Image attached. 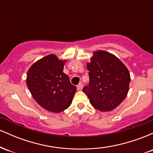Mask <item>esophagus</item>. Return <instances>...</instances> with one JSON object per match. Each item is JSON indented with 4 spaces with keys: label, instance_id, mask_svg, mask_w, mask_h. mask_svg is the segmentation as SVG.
Returning a JSON list of instances; mask_svg holds the SVG:
<instances>
[{
    "label": "esophagus",
    "instance_id": "esophagus-1",
    "mask_svg": "<svg viewBox=\"0 0 153 153\" xmlns=\"http://www.w3.org/2000/svg\"><path fill=\"white\" fill-rule=\"evenodd\" d=\"M82 87H83V85H82V83H79L78 85H77V90L78 91H81L82 89Z\"/></svg>",
    "mask_w": 153,
    "mask_h": 153
}]
</instances>
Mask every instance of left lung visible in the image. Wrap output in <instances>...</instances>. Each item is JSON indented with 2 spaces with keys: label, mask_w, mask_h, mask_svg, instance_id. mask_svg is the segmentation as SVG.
Wrapping results in <instances>:
<instances>
[{
  "label": "left lung",
  "mask_w": 153,
  "mask_h": 153,
  "mask_svg": "<svg viewBox=\"0 0 153 153\" xmlns=\"http://www.w3.org/2000/svg\"><path fill=\"white\" fill-rule=\"evenodd\" d=\"M89 84L82 91L93 107L100 111H111L127 96L131 78L127 68L114 54L104 50L93 52L87 62Z\"/></svg>",
  "instance_id": "1"
}]
</instances>
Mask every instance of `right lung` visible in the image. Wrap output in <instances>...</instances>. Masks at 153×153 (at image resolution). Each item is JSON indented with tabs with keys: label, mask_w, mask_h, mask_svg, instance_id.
I'll return each mask as SVG.
<instances>
[{
	"label": "right lung",
	"mask_w": 153,
	"mask_h": 153,
	"mask_svg": "<svg viewBox=\"0 0 153 153\" xmlns=\"http://www.w3.org/2000/svg\"><path fill=\"white\" fill-rule=\"evenodd\" d=\"M67 59L50 54L38 59L28 70L26 85L38 104L48 111L59 113L71 106L76 87L63 73Z\"/></svg>",
	"instance_id": "1"
}]
</instances>
